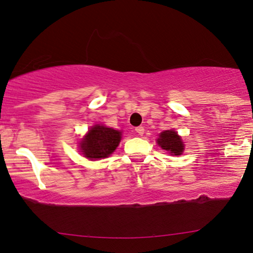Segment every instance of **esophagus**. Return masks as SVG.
Returning a JSON list of instances; mask_svg holds the SVG:
<instances>
[{"instance_id":"34e87169","label":"esophagus","mask_w":253,"mask_h":253,"mask_svg":"<svg viewBox=\"0 0 253 253\" xmlns=\"http://www.w3.org/2000/svg\"><path fill=\"white\" fill-rule=\"evenodd\" d=\"M134 131H136V132L138 133V134H139V136H143V134H144V127L143 126H137L136 127V129H134Z\"/></svg>"}]
</instances>
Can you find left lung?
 I'll use <instances>...</instances> for the list:
<instances>
[{"instance_id": "1", "label": "left lung", "mask_w": 253, "mask_h": 253, "mask_svg": "<svg viewBox=\"0 0 253 253\" xmlns=\"http://www.w3.org/2000/svg\"><path fill=\"white\" fill-rule=\"evenodd\" d=\"M158 144L160 145L162 150L168 151L169 153L175 155H181L183 150H184V145H183L181 137L172 130H166L161 132L159 136Z\"/></svg>"}]
</instances>
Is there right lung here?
Listing matches in <instances>:
<instances>
[{"label": "right lung", "instance_id": "1", "mask_svg": "<svg viewBox=\"0 0 253 253\" xmlns=\"http://www.w3.org/2000/svg\"><path fill=\"white\" fill-rule=\"evenodd\" d=\"M120 141V131L103 126H95L82 140L81 150L85 158L96 160L112 154L119 146Z\"/></svg>", "mask_w": 253, "mask_h": 253}]
</instances>
